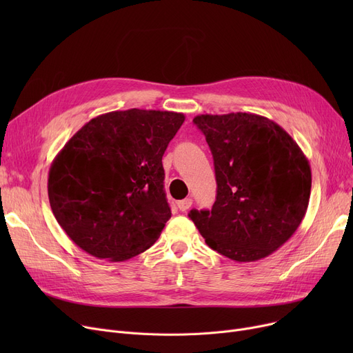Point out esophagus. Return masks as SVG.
Wrapping results in <instances>:
<instances>
[{
  "instance_id": "esophagus-1",
  "label": "esophagus",
  "mask_w": 353,
  "mask_h": 353,
  "mask_svg": "<svg viewBox=\"0 0 353 353\" xmlns=\"http://www.w3.org/2000/svg\"><path fill=\"white\" fill-rule=\"evenodd\" d=\"M192 205H193V199L192 197H186L184 200H180L177 203V208H179L180 212H186V210L190 209Z\"/></svg>"
}]
</instances>
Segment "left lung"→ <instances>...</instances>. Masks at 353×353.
<instances>
[{
    "instance_id": "obj_1",
    "label": "left lung",
    "mask_w": 353,
    "mask_h": 353,
    "mask_svg": "<svg viewBox=\"0 0 353 353\" xmlns=\"http://www.w3.org/2000/svg\"><path fill=\"white\" fill-rule=\"evenodd\" d=\"M217 181L212 210L189 217L206 245L236 262H256L285 245L306 214L309 160L288 132L253 113L199 114Z\"/></svg>"
}]
</instances>
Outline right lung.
<instances>
[{
  "label": "right lung",
  "instance_id": "add662e5",
  "mask_svg": "<svg viewBox=\"0 0 353 353\" xmlns=\"http://www.w3.org/2000/svg\"><path fill=\"white\" fill-rule=\"evenodd\" d=\"M183 113L130 108L85 123L48 172L51 210L88 254L123 262L150 248L172 217L163 154Z\"/></svg>",
  "mask_w": 353,
  "mask_h": 353
}]
</instances>
